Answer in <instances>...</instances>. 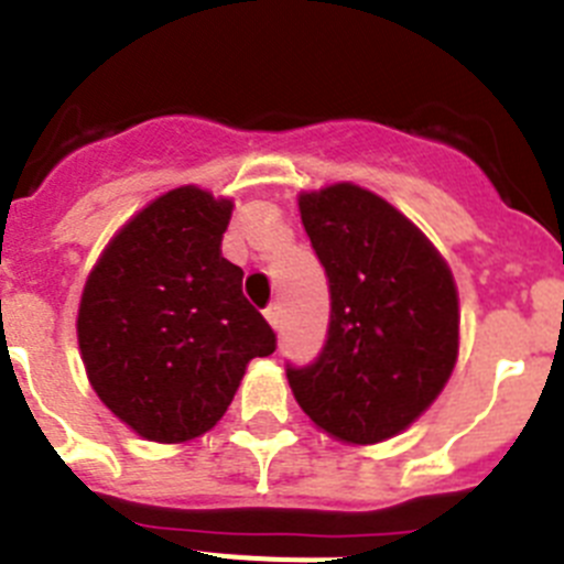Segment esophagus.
Wrapping results in <instances>:
<instances>
[{
    "label": "esophagus",
    "mask_w": 564,
    "mask_h": 564,
    "mask_svg": "<svg viewBox=\"0 0 564 564\" xmlns=\"http://www.w3.org/2000/svg\"><path fill=\"white\" fill-rule=\"evenodd\" d=\"M265 318H268V325L279 327V322H282V311H279V305L265 307Z\"/></svg>",
    "instance_id": "obj_1"
}]
</instances>
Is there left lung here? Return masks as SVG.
I'll return each mask as SVG.
<instances>
[{
    "label": "left lung",
    "instance_id": "1",
    "mask_svg": "<svg viewBox=\"0 0 564 564\" xmlns=\"http://www.w3.org/2000/svg\"><path fill=\"white\" fill-rule=\"evenodd\" d=\"M330 285L327 341L288 364L299 406L344 443H378L421 415L457 361V288L421 228L352 183L299 197Z\"/></svg>",
    "mask_w": 564,
    "mask_h": 564
}]
</instances>
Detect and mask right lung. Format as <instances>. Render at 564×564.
<instances>
[{
	"label": "right lung",
	"mask_w": 564,
	"mask_h": 564,
	"mask_svg": "<svg viewBox=\"0 0 564 564\" xmlns=\"http://www.w3.org/2000/svg\"><path fill=\"white\" fill-rule=\"evenodd\" d=\"M231 200L181 186L138 212L89 273L78 347L93 390L154 443H183L226 415L251 358L276 333L223 257Z\"/></svg>",
	"instance_id": "1"
}]
</instances>
